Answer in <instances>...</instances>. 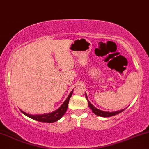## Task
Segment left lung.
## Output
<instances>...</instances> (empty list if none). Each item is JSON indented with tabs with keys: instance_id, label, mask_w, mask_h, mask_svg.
Segmentation results:
<instances>
[{
	"instance_id": "left-lung-1",
	"label": "left lung",
	"mask_w": 149,
	"mask_h": 149,
	"mask_svg": "<svg viewBox=\"0 0 149 149\" xmlns=\"http://www.w3.org/2000/svg\"><path fill=\"white\" fill-rule=\"evenodd\" d=\"M86 96V98L87 100L88 101V107H89V108L91 109L92 111L94 114H95L96 116H100V117H104V118H107V117H111V116H116L117 114H119L120 113H121L123 111H125L126 109H122V110H120V111H114V112H108V111H102V110H100V109L95 108V107L93 106V104H91V102H90L89 101H88V97H87V95H86V94L85 95Z\"/></svg>"
}]
</instances>
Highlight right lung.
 I'll return each instance as SVG.
<instances>
[{
  "label": "right lung",
  "instance_id": "obj_1",
  "mask_svg": "<svg viewBox=\"0 0 149 149\" xmlns=\"http://www.w3.org/2000/svg\"><path fill=\"white\" fill-rule=\"evenodd\" d=\"M73 89L71 91V93H69V95L67 97V98L65 100V101L64 102L63 104L61 105V107L58 108L57 110H56L55 111L49 113L47 114H42V115H30L28 114L27 113L22 111V110L21 112L22 113L27 116L29 118H31V119L36 120L38 122H47V123H52V122H54L58 121V120H60L64 116V114L67 111V108H68V104L69 101L70 97L72 95Z\"/></svg>",
  "mask_w": 149,
  "mask_h": 149
}]
</instances>
